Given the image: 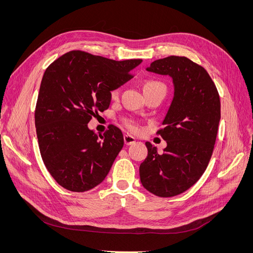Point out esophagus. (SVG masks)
Here are the masks:
<instances>
[{
	"instance_id": "34e87169",
	"label": "esophagus",
	"mask_w": 253,
	"mask_h": 253,
	"mask_svg": "<svg viewBox=\"0 0 253 253\" xmlns=\"http://www.w3.org/2000/svg\"><path fill=\"white\" fill-rule=\"evenodd\" d=\"M125 142L126 145H132L136 142V138L132 135L126 134V135H125Z\"/></svg>"
}]
</instances>
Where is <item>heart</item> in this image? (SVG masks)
<instances>
[{
    "label": "heart",
    "mask_w": 253,
    "mask_h": 253,
    "mask_svg": "<svg viewBox=\"0 0 253 253\" xmlns=\"http://www.w3.org/2000/svg\"><path fill=\"white\" fill-rule=\"evenodd\" d=\"M152 86H163V87H165V86H164V84H162L160 82H157V81H149V82H147V83L144 84V88L152 87ZM119 91H120V89H119V88L113 89V90L111 91V96H112V98H113V99H116V98L118 97V95H119ZM127 126H128V127H129V128L133 129V131H136V129H137V126H136V125H134V124H128Z\"/></svg>",
    "instance_id": "heart-1"
}]
</instances>
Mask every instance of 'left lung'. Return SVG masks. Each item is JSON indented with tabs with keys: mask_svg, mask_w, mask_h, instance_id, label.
<instances>
[{
	"mask_svg": "<svg viewBox=\"0 0 253 253\" xmlns=\"http://www.w3.org/2000/svg\"><path fill=\"white\" fill-rule=\"evenodd\" d=\"M147 71L172 78L174 94L157 132L167 141L158 153L147 141L148 157L140 165L144 189L159 197L185 192L201 178L210 162L220 120L215 84L201 65L171 56L152 62Z\"/></svg>",
	"mask_w": 253,
	"mask_h": 253,
	"instance_id": "8db88e82",
	"label": "left lung"
}]
</instances>
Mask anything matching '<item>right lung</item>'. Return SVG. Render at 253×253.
Here are the masks:
<instances>
[{"instance_id":"obj_1","label":"right lung","mask_w":253,"mask_h":253,"mask_svg":"<svg viewBox=\"0 0 253 253\" xmlns=\"http://www.w3.org/2000/svg\"><path fill=\"white\" fill-rule=\"evenodd\" d=\"M141 62L73 50L46 68L35 124L44 165L60 186L84 192L109 174L124 147V135L114 126L103 135L96 134L87 124L98 112L109 109L111 91L131 79V71Z\"/></svg>"}]
</instances>
